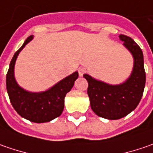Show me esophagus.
<instances>
[{"mask_svg": "<svg viewBox=\"0 0 153 153\" xmlns=\"http://www.w3.org/2000/svg\"><path fill=\"white\" fill-rule=\"evenodd\" d=\"M85 72H86V68L80 67L79 69H78V74H79L80 76H82L85 73Z\"/></svg>", "mask_w": 153, "mask_h": 153, "instance_id": "1", "label": "esophagus"}]
</instances>
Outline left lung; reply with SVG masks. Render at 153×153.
<instances>
[{
	"instance_id": "1",
	"label": "left lung",
	"mask_w": 153,
	"mask_h": 153,
	"mask_svg": "<svg viewBox=\"0 0 153 153\" xmlns=\"http://www.w3.org/2000/svg\"><path fill=\"white\" fill-rule=\"evenodd\" d=\"M119 38L134 58V66L129 77L123 83L112 85L88 74L83 75L88 82V95L92 110L97 116L109 120L120 119L136 108L146 84L144 59L140 48L125 35L121 34Z\"/></svg>"
}]
</instances>
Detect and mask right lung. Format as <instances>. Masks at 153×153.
<instances>
[{
	"label": "right lung",
	"mask_w": 153,
	"mask_h": 153,
	"mask_svg": "<svg viewBox=\"0 0 153 153\" xmlns=\"http://www.w3.org/2000/svg\"><path fill=\"white\" fill-rule=\"evenodd\" d=\"M33 37L34 36H30L14 53L7 74L6 84L10 102L15 111L27 120L42 123L53 120L61 115L65 107V97L72 88L78 77V72L75 71L46 91L34 93L21 88L15 79V62L21 50Z\"/></svg>",
	"instance_id": "obj_1"
}]
</instances>
